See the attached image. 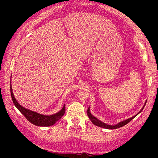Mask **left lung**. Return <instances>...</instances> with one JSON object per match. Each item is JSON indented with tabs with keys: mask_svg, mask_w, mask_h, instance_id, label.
Segmentation results:
<instances>
[{
	"mask_svg": "<svg viewBox=\"0 0 158 158\" xmlns=\"http://www.w3.org/2000/svg\"><path fill=\"white\" fill-rule=\"evenodd\" d=\"M146 103H145L144 106H146ZM144 106H143V108H142V109H141V110H140V111L139 112V113H140V112L142 111L143 108H144ZM139 113H138V114H139ZM87 114H88V117H89V119H90V121H91V122L93 123L95 125V126H99V127H101V128H108V129H116V128H120V127H122V126H125V125H126L127 123H129L130 121L132 120V119H133L134 118H135V117H136V116H137V114H136L135 116H134V117H131V118L127 119H126V120L122 121V122H120V123H117V125H115V126H111V125H107V124H106V123H104L103 122H102V121L99 120V119H98L97 118V117H94V116L92 115L91 114H90V108H88V110H87Z\"/></svg>",
	"mask_w": 158,
	"mask_h": 158,
	"instance_id": "left-lung-1",
	"label": "left lung"
}]
</instances>
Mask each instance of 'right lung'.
Masks as SVG:
<instances>
[{
	"mask_svg": "<svg viewBox=\"0 0 158 158\" xmlns=\"http://www.w3.org/2000/svg\"><path fill=\"white\" fill-rule=\"evenodd\" d=\"M11 83V82H10ZM10 92H11V97H12V99L13 101L14 105H15L16 108L19 109L21 113L26 117L28 121H30V123H32L33 125L37 126H50L54 125L57 122L58 120H59L62 116L64 115L65 112V106L62 108L60 111L58 112L53 115H43V114H40L37 112L32 111V110L27 109V108H23L19 104V102L16 101L15 97H14L13 93H12V87L10 85Z\"/></svg>",
	"mask_w": 158,
	"mask_h": 158,
	"instance_id": "right-lung-1",
	"label": "right lung"
}]
</instances>
